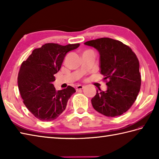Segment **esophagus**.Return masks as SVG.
Instances as JSON below:
<instances>
[{"label": "esophagus", "mask_w": 159, "mask_h": 159, "mask_svg": "<svg viewBox=\"0 0 159 159\" xmlns=\"http://www.w3.org/2000/svg\"><path fill=\"white\" fill-rule=\"evenodd\" d=\"M83 88H84V86L79 85H77V86L76 87V91H79V90L83 89Z\"/></svg>", "instance_id": "esophagus-1"}]
</instances>
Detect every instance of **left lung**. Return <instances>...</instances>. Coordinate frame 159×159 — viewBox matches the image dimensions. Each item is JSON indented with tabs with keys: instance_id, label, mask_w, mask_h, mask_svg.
<instances>
[{
	"instance_id": "1",
	"label": "left lung",
	"mask_w": 159,
	"mask_h": 159,
	"mask_svg": "<svg viewBox=\"0 0 159 159\" xmlns=\"http://www.w3.org/2000/svg\"><path fill=\"white\" fill-rule=\"evenodd\" d=\"M100 55V72L108 86L97 90L92 99L93 109L108 117L119 116L130 109L139 92V62L129 46L113 39L102 38L86 42Z\"/></svg>"
}]
</instances>
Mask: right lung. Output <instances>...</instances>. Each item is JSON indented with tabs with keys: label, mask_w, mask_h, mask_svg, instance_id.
<instances>
[{
	"label": "right lung",
	"mask_w": 159,
	"mask_h": 159,
	"mask_svg": "<svg viewBox=\"0 0 159 159\" xmlns=\"http://www.w3.org/2000/svg\"><path fill=\"white\" fill-rule=\"evenodd\" d=\"M80 43L59 45L48 43L33 50L22 63L18 76L19 92L26 107L38 120L57 119L66 109L67 101L76 90L71 86L57 91L52 82L67 52Z\"/></svg>",
	"instance_id": "right-lung-1"
}]
</instances>
